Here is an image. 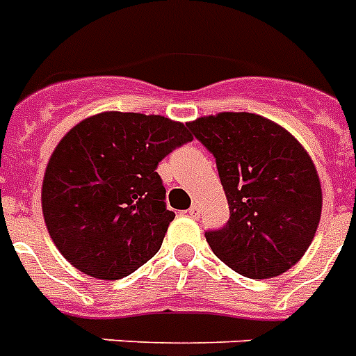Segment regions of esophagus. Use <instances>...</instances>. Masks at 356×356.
I'll return each mask as SVG.
<instances>
[{"label":"esophagus","instance_id":"obj_1","mask_svg":"<svg viewBox=\"0 0 356 356\" xmlns=\"http://www.w3.org/2000/svg\"><path fill=\"white\" fill-rule=\"evenodd\" d=\"M188 216H190V218H199V216H201V207H199L197 203H193L192 207L188 208Z\"/></svg>","mask_w":356,"mask_h":356}]
</instances>
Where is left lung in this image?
<instances>
[{
    "label": "left lung",
    "mask_w": 356,
    "mask_h": 356,
    "mask_svg": "<svg viewBox=\"0 0 356 356\" xmlns=\"http://www.w3.org/2000/svg\"><path fill=\"white\" fill-rule=\"evenodd\" d=\"M216 157L230 218L204 234L212 252L245 278L296 265L322 216V184L307 149L256 113L223 111L186 122Z\"/></svg>",
    "instance_id": "left-lung-1"
}]
</instances>
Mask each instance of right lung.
<instances>
[{"instance_id":"add662e5","label":"right lung","mask_w":356,"mask_h":356,"mask_svg":"<svg viewBox=\"0 0 356 356\" xmlns=\"http://www.w3.org/2000/svg\"><path fill=\"white\" fill-rule=\"evenodd\" d=\"M188 140L183 122L143 113L104 111L69 129L42 184L43 219L63 258L98 280L152 259L175 218L155 170Z\"/></svg>"}]
</instances>
